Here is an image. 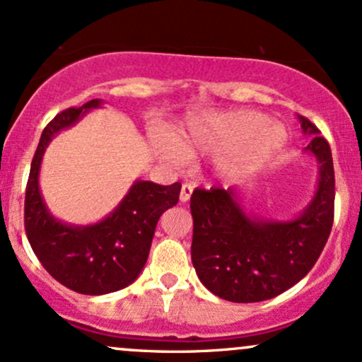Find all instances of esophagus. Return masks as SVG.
Returning a JSON list of instances; mask_svg holds the SVG:
<instances>
[{"label": "esophagus", "mask_w": 362, "mask_h": 362, "mask_svg": "<svg viewBox=\"0 0 362 362\" xmlns=\"http://www.w3.org/2000/svg\"><path fill=\"white\" fill-rule=\"evenodd\" d=\"M192 190L194 187L190 184H184L182 185V190H180V201L182 202H187L190 199V195H192Z\"/></svg>", "instance_id": "esophagus-1"}]
</instances>
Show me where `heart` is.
<instances>
[{
	"instance_id": "heart-1",
	"label": "heart",
	"mask_w": 362,
	"mask_h": 362,
	"mask_svg": "<svg viewBox=\"0 0 362 362\" xmlns=\"http://www.w3.org/2000/svg\"><path fill=\"white\" fill-rule=\"evenodd\" d=\"M288 132L262 112L226 110L194 115L177 129L175 138L156 132V151L172 163H184L187 155H221L226 173H245L260 167L281 151Z\"/></svg>"
}]
</instances>
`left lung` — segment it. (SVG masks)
<instances>
[{"instance_id": "8db88e82", "label": "left lung", "mask_w": 362, "mask_h": 362, "mask_svg": "<svg viewBox=\"0 0 362 362\" xmlns=\"http://www.w3.org/2000/svg\"><path fill=\"white\" fill-rule=\"evenodd\" d=\"M300 122L311 138L305 151L317 158L320 180L317 194L296 219L250 218L233 187L195 189L190 197L194 269L202 284L223 300H271L300 282L325 247L334 224V161L318 127L306 117Z\"/></svg>"}]
</instances>
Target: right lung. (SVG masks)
Instances as JSON below:
<instances>
[{
  "mask_svg": "<svg viewBox=\"0 0 362 362\" xmlns=\"http://www.w3.org/2000/svg\"><path fill=\"white\" fill-rule=\"evenodd\" d=\"M100 98L57 114L44 129L30 165L25 190V231L40 264L56 281L81 294H107L136 281L151 248L160 216L178 202L180 182L158 185L136 180L122 202L100 223L73 226L47 211L39 189V170L47 144L57 132L71 127Z\"/></svg>",
  "mask_w": 362,
  "mask_h": 362,
  "instance_id": "right-lung-1",
  "label": "right lung"
}]
</instances>
